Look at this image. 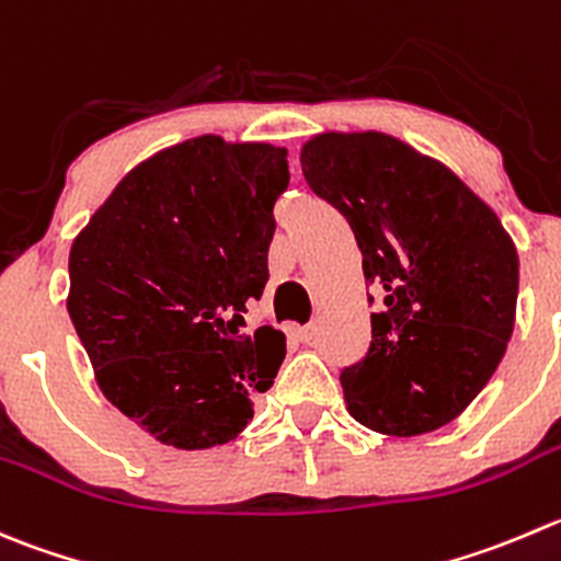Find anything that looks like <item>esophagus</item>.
Returning a JSON list of instances; mask_svg holds the SVG:
<instances>
[{"instance_id": "1", "label": "esophagus", "mask_w": 561, "mask_h": 561, "mask_svg": "<svg viewBox=\"0 0 561 561\" xmlns=\"http://www.w3.org/2000/svg\"><path fill=\"white\" fill-rule=\"evenodd\" d=\"M293 336H296L298 342H312L314 325H296V329H293Z\"/></svg>"}]
</instances>
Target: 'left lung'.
Instances as JSON below:
<instances>
[{"mask_svg": "<svg viewBox=\"0 0 561 561\" xmlns=\"http://www.w3.org/2000/svg\"><path fill=\"white\" fill-rule=\"evenodd\" d=\"M301 170L345 216L364 279L383 293L367 356L340 375L347 411L397 438L449 425L513 336V238L447 164L380 130H323L304 142Z\"/></svg>", "mask_w": 561, "mask_h": 561, "instance_id": "left-lung-1", "label": "left lung"}]
</instances>
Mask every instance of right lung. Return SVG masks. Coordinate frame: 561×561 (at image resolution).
I'll return each instance as SVG.
<instances>
[{
  "label": "right lung",
  "mask_w": 561,
  "mask_h": 561,
  "mask_svg": "<svg viewBox=\"0 0 561 561\" xmlns=\"http://www.w3.org/2000/svg\"><path fill=\"white\" fill-rule=\"evenodd\" d=\"M287 150L205 134L136 164L70 247L68 312L103 397L175 449L232 442L285 358L243 334L268 282Z\"/></svg>",
  "instance_id": "1"
}]
</instances>
